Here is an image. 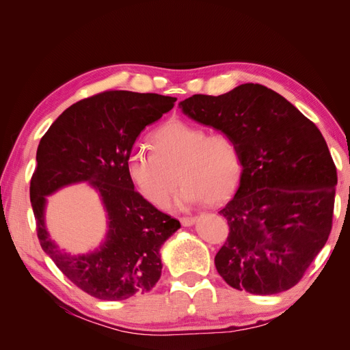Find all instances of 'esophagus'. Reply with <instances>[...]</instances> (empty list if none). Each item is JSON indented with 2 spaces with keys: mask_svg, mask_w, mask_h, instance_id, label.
<instances>
[{
  "mask_svg": "<svg viewBox=\"0 0 350 350\" xmlns=\"http://www.w3.org/2000/svg\"><path fill=\"white\" fill-rule=\"evenodd\" d=\"M179 220H181V225H183V226H191V225L196 224V217H193V216H189V217H181Z\"/></svg>",
  "mask_w": 350,
  "mask_h": 350,
  "instance_id": "34e87169",
  "label": "esophagus"
}]
</instances>
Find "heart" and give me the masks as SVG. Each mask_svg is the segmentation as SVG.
Here are the masks:
<instances>
[{"instance_id": "1", "label": "heart", "mask_w": 350, "mask_h": 350, "mask_svg": "<svg viewBox=\"0 0 350 350\" xmlns=\"http://www.w3.org/2000/svg\"><path fill=\"white\" fill-rule=\"evenodd\" d=\"M150 149L133 153L126 172L139 193L157 208L169 204L178 183L184 184L181 204L204 200L208 204L221 203L239 184L241 152L234 137L225 131L207 133L174 120L152 134Z\"/></svg>"}]
</instances>
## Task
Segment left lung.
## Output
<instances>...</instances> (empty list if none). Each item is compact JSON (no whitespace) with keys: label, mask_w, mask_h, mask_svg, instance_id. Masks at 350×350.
<instances>
[{"label":"left lung","mask_w":350,"mask_h":350,"mask_svg":"<svg viewBox=\"0 0 350 350\" xmlns=\"http://www.w3.org/2000/svg\"><path fill=\"white\" fill-rule=\"evenodd\" d=\"M179 108L234 137L239 188L219 213L229 234L215 257L238 291L274 295L298 283L333 225L337 171L323 134L291 102L245 83L220 96L193 94Z\"/></svg>","instance_id":"obj_1"}]
</instances>
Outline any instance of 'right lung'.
I'll return each mask as SVG.
<instances>
[{
	"mask_svg": "<svg viewBox=\"0 0 350 350\" xmlns=\"http://www.w3.org/2000/svg\"><path fill=\"white\" fill-rule=\"evenodd\" d=\"M157 93L107 90L62 112L40 139L30 203L40 247L64 276L94 298L122 301L150 292L162 274L161 247L181 224L152 206L126 172L137 137L175 105ZM88 180L101 196L110 230L101 248L71 256L44 228L45 195Z\"/></svg>",
	"mask_w": 350,
	"mask_h": 350,
	"instance_id": "1",
	"label": "right lung"
}]
</instances>
